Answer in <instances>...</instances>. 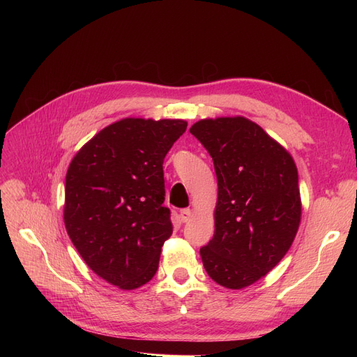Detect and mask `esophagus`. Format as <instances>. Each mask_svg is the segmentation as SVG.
<instances>
[{"label": "esophagus", "instance_id": "1", "mask_svg": "<svg viewBox=\"0 0 357 357\" xmlns=\"http://www.w3.org/2000/svg\"><path fill=\"white\" fill-rule=\"evenodd\" d=\"M180 218H181V220L183 222H189L190 220V218H192V210L190 208H183V210H180Z\"/></svg>", "mask_w": 357, "mask_h": 357}]
</instances>
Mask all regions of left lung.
I'll return each instance as SVG.
<instances>
[{
	"mask_svg": "<svg viewBox=\"0 0 357 357\" xmlns=\"http://www.w3.org/2000/svg\"><path fill=\"white\" fill-rule=\"evenodd\" d=\"M218 176L214 235L201 247L205 271L226 289L265 277L294 243L302 214L298 169L287 150L243 116L190 126Z\"/></svg>",
	"mask_w": 357,
	"mask_h": 357,
	"instance_id": "left-lung-1",
	"label": "left lung"
}]
</instances>
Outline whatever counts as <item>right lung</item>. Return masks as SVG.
<instances>
[{
  "label": "right lung",
  "mask_w": 357,
  "mask_h": 357,
  "mask_svg": "<svg viewBox=\"0 0 357 357\" xmlns=\"http://www.w3.org/2000/svg\"><path fill=\"white\" fill-rule=\"evenodd\" d=\"M188 122L126 117L92 137L66 177L63 223L92 271L123 290L153 278L172 234L164 159Z\"/></svg>",
  "instance_id": "1"
}]
</instances>
